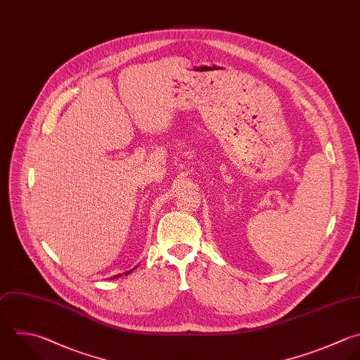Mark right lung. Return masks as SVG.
Returning <instances> with one entry per match:
<instances>
[{"label": "right lung", "mask_w": 360, "mask_h": 360, "mask_svg": "<svg viewBox=\"0 0 360 360\" xmlns=\"http://www.w3.org/2000/svg\"><path fill=\"white\" fill-rule=\"evenodd\" d=\"M131 271H134V269H132V270H129V271H127V273H125V276H128ZM121 276H122V274H117V276H114V277H111V278H115V277H121Z\"/></svg>", "instance_id": "add662e5"}]
</instances>
